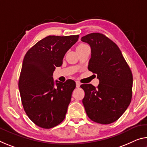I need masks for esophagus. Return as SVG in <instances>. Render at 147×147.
I'll return each mask as SVG.
<instances>
[{"instance_id": "1", "label": "esophagus", "mask_w": 147, "mask_h": 147, "mask_svg": "<svg viewBox=\"0 0 147 147\" xmlns=\"http://www.w3.org/2000/svg\"><path fill=\"white\" fill-rule=\"evenodd\" d=\"M80 83L79 82H78V81H76V88H79V87H80Z\"/></svg>"}]
</instances>
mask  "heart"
Returning a JSON list of instances; mask_svg holds the SVG:
<instances>
[{
    "instance_id": "heart-1",
    "label": "heart",
    "mask_w": 147,
    "mask_h": 147,
    "mask_svg": "<svg viewBox=\"0 0 147 147\" xmlns=\"http://www.w3.org/2000/svg\"><path fill=\"white\" fill-rule=\"evenodd\" d=\"M86 46V44H80V45H78V47H81V46Z\"/></svg>"
}]
</instances>
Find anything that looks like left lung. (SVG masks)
I'll return each instance as SVG.
<instances>
[{"instance_id": "left-lung-1", "label": "left lung", "mask_w": 147, "mask_h": 147, "mask_svg": "<svg viewBox=\"0 0 147 147\" xmlns=\"http://www.w3.org/2000/svg\"><path fill=\"white\" fill-rule=\"evenodd\" d=\"M90 44L92 55L88 70L97 74L99 84H82L85 92L82 103L91 120L101 124L117 120L129 105L132 97L133 75L118 46L99 32L82 37Z\"/></svg>"}]
</instances>
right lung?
I'll return each mask as SVG.
<instances>
[{
	"instance_id": "obj_1",
	"label": "right lung",
	"mask_w": 147,
	"mask_h": 147,
	"mask_svg": "<svg viewBox=\"0 0 147 147\" xmlns=\"http://www.w3.org/2000/svg\"><path fill=\"white\" fill-rule=\"evenodd\" d=\"M79 35L48 36L27 51L23 59L19 80V89L23 109L28 117L44 129L63 122L76 88L73 80L56 81L53 72L61 66L66 52Z\"/></svg>"
}]
</instances>
